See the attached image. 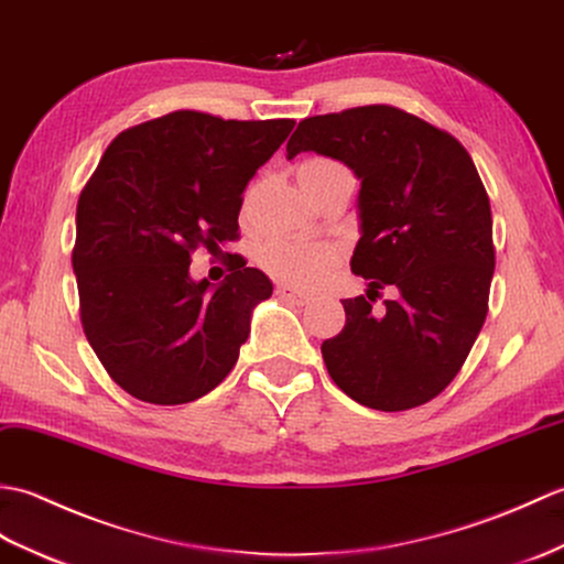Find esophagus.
I'll return each mask as SVG.
<instances>
[{
	"label": "esophagus",
	"mask_w": 564,
	"mask_h": 564,
	"mask_svg": "<svg viewBox=\"0 0 564 564\" xmlns=\"http://www.w3.org/2000/svg\"><path fill=\"white\" fill-rule=\"evenodd\" d=\"M278 296H282L284 302H292V304H299V306H304V304L311 302V296L306 292H299V290H294V286H290V284H280L278 286Z\"/></svg>",
	"instance_id": "obj_1"
}]
</instances>
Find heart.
Listing matches in <instances>:
<instances>
[{"instance_id":"obj_1","label":"heart","mask_w":564,"mask_h":564,"mask_svg":"<svg viewBox=\"0 0 564 564\" xmlns=\"http://www.w3.org/2000/svg\"><path fill=\"white\" fill-rule=\"evenodd\" d=\"M299 181H302L304 191L316 199L325 191H333V187H347L352 193L355 173L337 159L311 156L299 164ZM256 260L274 280L308 290V286L328 280V274L340 262V248L328 241H302L274 236V239H268L258 248Z\"/></svg>"}]
</instances>
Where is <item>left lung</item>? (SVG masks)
<instances>
[{
    "label": "left lung",
    "mask_w": 564,
    "mask_h": 564,
    "mask_svg": "<svg viewBox=\"0 0 564 564\" xmlns=\"http://www.w3.org/2000/svg\"><path fill=\"white\" fill-rule=\"evenodd\" d=\"M316 152L357 173L361 239L352 272L367 296L343 299L345 328L321 345L337 388L398 412L454 381L478 337L495 272L490 197L454 134L373 104L299 122L286 154ZM393 285L381 315L379 289Z\"/></svg>",
    "instance_id": "8db88e82"
}]
</instances>
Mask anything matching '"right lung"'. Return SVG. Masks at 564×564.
<instances>
[{
	"label": "right lung",
	"instance_id": "add662e5",
	"mask_svg": "<svg viewBox=\"0 0 564 564\" xmlns=\"http://www.w3.org/2000/svg\"><path fill=\"white\" fill-rule=\"evenodd\" d=\"M294 120L173 110L122 130L77 203L79 316L108 377L132 398L183 405L229 377L272 282L234 253L212 290L191 256L239 239L243 191Z\"/></svg>",
	"mask_w": 564,
	"mask_h": 564
}]
</instances>
